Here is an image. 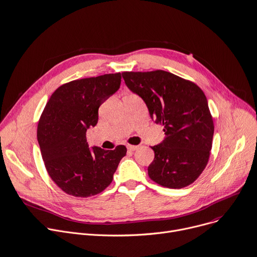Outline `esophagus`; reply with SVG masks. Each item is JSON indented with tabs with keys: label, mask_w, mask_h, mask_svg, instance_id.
<instances>
[{
	"label": "esophagus",
	"mask_w": 257,
	"mask_h": 257,
	"mask_svg": "<svg viewBox=\"0 0 257 257\" xmlns=\"http://www.w3.org/2000/svg\"><path fill=\"white\" fill-rule=\"evenodd\" d=\"M139 148V146H135V145H127V150L130 151H135Z\"/></svg>",
	"instance_id": "esophagus-1"
}]
</instances>
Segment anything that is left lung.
I'll return each instance as SVG.
<instances>
[{
    "mask_svg": "<svg viewBox=\"0 0 257 257\" xmlns=\"http://www.w3.org/2000/svg\"><path fill=\"white\" fill-rule=\"evenodd\" d=\"M127 88L146 103L150 116L163 125L165 139L151 147L155 157L149 178L181 189L194 183L207 165L214 125L203 91L164 70L121 73Z\"/></svg>",
    "mask_w": 257,
    "mask_h": 257,
    "instance_id": "obj_1",
    "label": "left lung"
}]
</instances>
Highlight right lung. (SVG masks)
Segmentation results:
<instances>
[{"label":"right lung","mask_w":257,"mask_h":257,"mask_svg":"<svg viewBox=\"0 0 257 257\" xmlns=\"http://www.w3.org/2000/svg\"><path fill=\"white\" fill-rule=\"evenodd\" d=\"M120 82V72L72 80L60 85L46 104L38 124L39 145L50 178L68 195L87 198L104 191L126 154L123 145L90 150L85 137L98 122L100 105Z\"/></svg>","instance_id":"right-lung-1"}]
</instances>
